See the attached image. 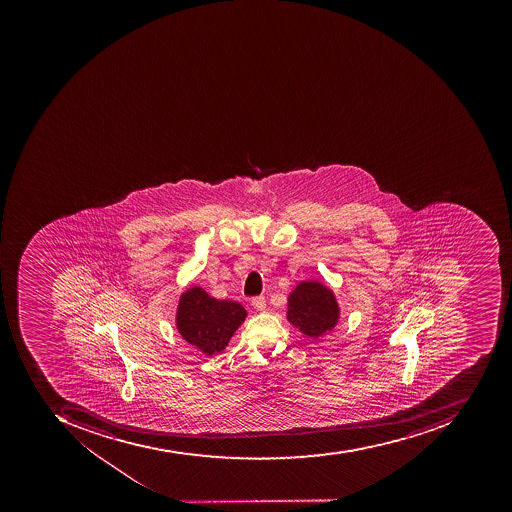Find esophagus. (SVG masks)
<instances>
[{"mask_svg": "<svg viewBox=\"0 0 512 512\" xmlns=\"http://www.w3.org/2000/svg\"><path fill=\"white\" fill-rule=\"evenodd\" d=\"M252 305H254V309H257L258 312H263L266 309V299L263 296H258V298L252 299Z\"/></svg>", "mask_w": 512, "mask_h": 512, "instance_id": "34e87169", "label": "esophagus"}]
</instances>
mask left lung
Instances as JSON below:
<instances>
[{
    "label": "left lung",
    "mask_w": 512,
    "mask_h": 512,
    "mask_svg": "<svg viewBox=\"0 0 512 512\" xmlns=\"http://www.w3.org/2000/svg\"><path fill=\"white\" fill-rule=\"evenodd\" d=\"M288 321L302 334L318 338L334 329L340 318L337 299L323 283L301 282L288 298Z\"/></svg>",
    "instance_id": "1"
}]
</instances>
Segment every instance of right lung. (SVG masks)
Listing matches in <instances>:
<instances>
[{
  "instance_id": "add662e5",
  "label": "right lung",
  "mask_w": 512,
  "mask_h": 512,
  "mask_svg": "<svg viewBox=\"0 0 512 512\" xmlns=\"http://www.w3.org/2000/svg\"><path fill=\"white\" fill-rule=\"evenodd\" d=\"M246 315L238 302L218 301L200 287L189 288L178 304L177 329L189 345L211 357L229 345Z\"/></svg>"
}]
</instances>
